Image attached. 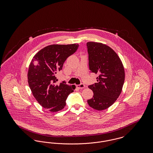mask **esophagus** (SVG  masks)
Masks as SVG:
<instances>
[{
	"instance_id": "obj_1",
	"label": "esophagus",
	"mask_w": 153,
	"mask_h": 153,
	"mask_svg": "<svg viewBox=\"0 0 153 153\" xmlns=\"http://www.w3.org/2000/svg\"><path fill=\"white\" fill-rule=\"evenodd\" d=\"M76 87L77 88H79V89H83V88H84L85 87V85L84 84H80L79 85H76Z\"/></svg>"
}]
</instances>
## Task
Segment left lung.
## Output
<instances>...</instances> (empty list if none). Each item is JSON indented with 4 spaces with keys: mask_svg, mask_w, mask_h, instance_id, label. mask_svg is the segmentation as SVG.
<instances>
[{
    "mask_svg": "<svg viewBox=\"0 0 153 153\" xmlns=\"http://www.w3.org/2000/svg\"><path fill=\"white\" fill-rule=\"evenodd\" d=\"M87 47L90 72L99 74L97 82L88 86L94 96L88 100V104L94 109L104 110L112 105L121 94L124 69L115 51L107 45L88 42Z\"/></svg>",
    "mask_w": 153,
    "mask_h": 153,
    "instance_id": "obj_1",
    "label": "left lung"
}]
</instances>
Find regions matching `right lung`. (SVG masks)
Masks as SVG:
<instances>
[{
	"instance_id": "add662e5",
	"label": "right lung",
	"mask_w": 153,
	"mask_h": 153,
	"mask_svg": "<svg viewBox=\"0 0 153 153\" xmlns=\"http://www.w3.org/2000/svg\"><path fill=\"white\" fill-rule=\"evenodd\" d=\"M79 44L51 45L38 51L29 68L27 79L36 101L45 109L57 112L66 105V100L75 89L65 81L57 84L56 74L62 69L68 57L77 50Z\"/></svg>"
}]
</instances>
